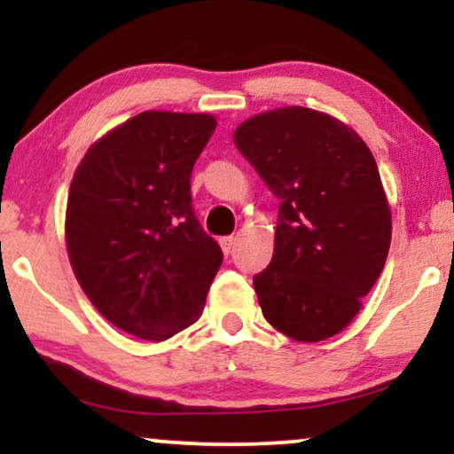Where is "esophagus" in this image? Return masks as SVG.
Returning <instances> with one entry per match:
<instances>
[{"label":"esophagus","mask_w":454,"mask_h":454,"mask_svg":"<svg viewBox=\"0 0 454 454\" xmlns=\"http://www.w3.org/2000/svg\"><path fill=\"white\" fill-rule=\"evenodd\" d=\"M220 245H222V252L226 254V256H231L234 249V237H222Z\"/></svg>","instance_id":"obj_1"}]
</instances>
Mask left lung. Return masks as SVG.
<instances>
[{"mask_svg": "<svg viewBox=\"0 0 454 454\" xmlns=\"http://www.w3.org/2000/svg\"><path fill=\"white\" fill-rule=\"evenodd\" d=\"M232 138L279 198L273 258L254 275L264 317L296 341L337 335L390 247V209L372 151L340 119L303 106L256 114Z\"/></svg>", "mask_w": 454, "mask_h": 454, "instance_id": "1", "label": "left lung"}]
</instances>
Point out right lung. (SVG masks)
Wrapping results in <instances>:
<instances>
[{
    "label": "right lung",
    "mask_w": 454,
    "mask_h": 454,
    "mask_svg": "<svg viewBox=\"0 0 454 454\" xmlns=\"http://www.w3.org/2000/svg\"><path fill=\"white\" fill-rule=\"evenodd\" d=\"M211 114L147 111L98 140L78 164L66 209L72 270L100 314L164 341L200 317L223 254L202 231L190 179Z\"/></svg>",
    "instance_id": "1"
}]
</instances>
